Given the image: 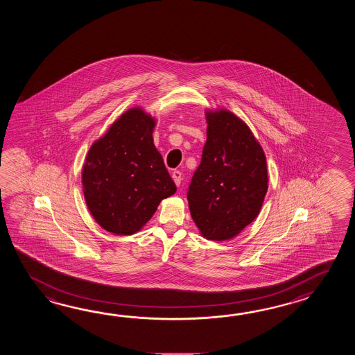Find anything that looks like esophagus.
I'll use <instances>...</instances> for the list:
<instances>
[{"label":"esophagus","mask_w":355,"mask_h":355,"mask_svg":"<svg viewBox=\"0 0 355 355\" xmlns=\"http://www.w3.org/2000/svg\"><path fill=\"white\" fill-rule=\"evenodd\" d=\"M171 178H173V180H174L175 185H180L181 182V173L179 170H174L173 173H171Z\"/></svg>","instance_id":"1"}]
</instances>
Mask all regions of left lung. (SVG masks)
<instances>
[{
  "label": "left lung",
  "instance_id": "obj_1",
  "mask_svg": "<svg viewBox=\"0 0 355 355\" xmlns=\"http://www.w3.org/2000/svg\"><path fill=\"white\" fill-rule=\"evenodd\" d=\"M207 142L189 185L191 218L207 240L225 241L257 218L268 191L264 150L227 109L205 110Z\"/></svg>",
  "mask_w": 355,
  "mask_h": 355
}]
</instances>
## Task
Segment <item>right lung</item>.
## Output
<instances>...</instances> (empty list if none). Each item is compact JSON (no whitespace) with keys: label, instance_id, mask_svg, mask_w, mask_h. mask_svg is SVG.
<instances>
[{"label":"right lung","instance_id":"add662e5","mask_svg":"<svg viewBox=\"0 0 355 355\" xmlns=\"http://www.w3.org/2000/svg\"><path fill=\"white\" fill-rule=\"evenodd\" d=\"M155 125L151 114L141 106L130 107L87 152L83 166L85 202L110 234L141 231L161 200L176 191L153 144Z\"/></svg>","mask_w":355,"mask_h":355}]
</instances>
